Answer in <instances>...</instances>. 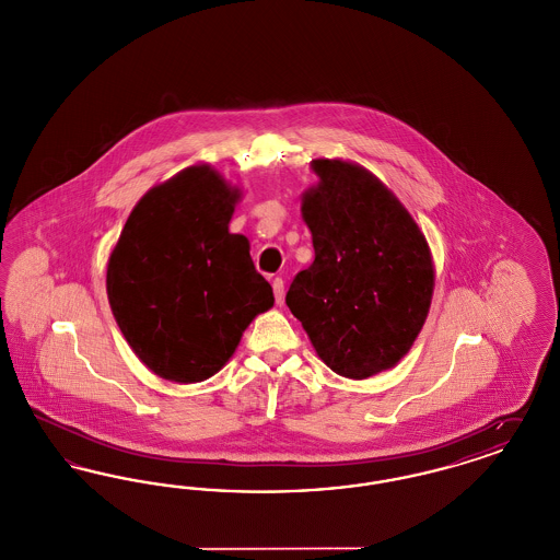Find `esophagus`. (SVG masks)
<instances>
[{
  "instance_id": "1",
  "label": "esophagus",
  "mask_w": 560,
  "mask_h": 560,
  "mask_svg": "<svg viewBox=\"0 0 560 560\" xmlns=\"http://www.w3.org/2000/svg\"><path fill=\"white\" fill-rule=\"evenodd\" d=\"M272 292H275V300L281 304L283 302V295H285V283L281 277H275L272 279Z\"/></svg>"
}]
</instances>
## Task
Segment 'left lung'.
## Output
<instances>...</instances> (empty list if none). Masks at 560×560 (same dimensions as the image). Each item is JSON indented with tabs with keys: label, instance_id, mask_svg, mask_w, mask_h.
Masks as SVG:
<instances>
[{
	"label": "left lung",
	"instance_id": "1",
	"mask_svg": "<svg viewBox=\"0 0 560 560\" xmlns=\"http://www.w3.org/2000/svg\"><path fill=\"white\" fill-rule=\"evenodd\" d=\"M320 178L302 199L315 262L285 302L323 363L363 380L395 368L427 320L434 270L427 237L368 170L315 160Z\"/></svg>",
	"mask_w": 560,
	"mask_h": 560
}]
</instances>
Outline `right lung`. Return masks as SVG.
<instances>
[{"label": "right lung", "mask_w": 560, "mask_h": 560, "mask_svg": "<svg viewBox=\"0 0 560 560\" xmlns=\"http://www.w3.org/2000/svg\"><path fill=\"white\" fill-rule=\"evenodd\" d=\"M237 199L210 165L187 167L138 201L108 258L115 320L165 380L220 372L245 327L275 302L249 243L229 233Z\"/></svg>", "instance_id": "right-lung-1"}]
</instances>
